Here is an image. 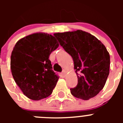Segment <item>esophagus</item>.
I'll return each instance as SVG.
<instances>
[{"mask_svg":"<svg viewBox=\"0 0 123 123\" xmlns=\"http://www.w3.org/2000/svg\"><path fill=\"white\" fill-rule=\"evenodd\" d=\"M62 74L64 75H67V72L66 70L64 69V70L62 71Z\"/></svg>","mask_w":123,"mask_h":123,"instance_id":"obj_1","label":"esophagus"}]
</instances>
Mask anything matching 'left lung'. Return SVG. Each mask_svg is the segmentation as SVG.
I'll return each instance as SVG.
<instances>
[{
  "mask_svg": "<svg viewBox=\"0 0 123 123\" xmlns=\"http://www.w3.org/2000/svg\"><path fill=\"white\" fill-rule=\"evenodd\" d=\"M54 36L74 61L78 78L71 93L88 100L104 88L110 73V56L104 44L96 37L81 30L55 33Z\"/></svg>",
  "mask_w": 123,
  "mask_h": 123,
  "instance_id": "left-lung-1",
  "label": "left lung"
}]
</instances>
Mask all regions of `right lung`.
<instances>
[{
  "mask_svg": "<svg viewBox=\"0 0 123 123\" xmlns=\"http://www.w3.org/2000/svg\"><path fill=\"white\" fill-rule=\"evenodd\" d=\"M59 46L55 37L36 33L21 38L13 48L11 69L17 85L28 98L39 100L50 95L59 77L49 59Z\"/></svg>",
  "mask_w": 123,
  "mask_h": 123,
  "instance_id": "right-lung-1",
  "label": "right lung"
}]
</instances>
